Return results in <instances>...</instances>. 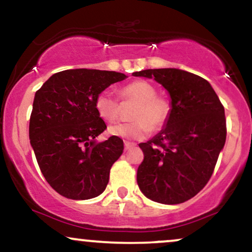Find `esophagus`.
<instances>
[{"mask_svg":"<svg viewBox=\"0 0 252 252\" xmlns=\"http://www.w3.org/2000/svg\"><path fill=\"white\" fill-rule=\"evenodd\" d=\"M124 145H125V149L128 150L129 148H132V147L135 146V143L129 142V141H125V142H124Z\"/></svg>","mask_w":252,"mask_h":252,"instance_id":"obj_1","label":"esophagus"}]
</instances>
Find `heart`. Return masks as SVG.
<instances>
[{
	"instance_id": "heart-1",
	"label": "heart",
	"mask_w": 252,
	"mask_h": 252,
	"mask_svg": "<svg viewBox=\"0 0 252 252\" xmlns=\"http://www.w3.org/2000/svg\"><path fill=\"white\" fill-rule=\"evenodd\" d=\"M156 94V88L146 81H133L120 88V99L134 103L129 112V118L133 120L112 124L107 132L118 138L141 140L148 135L152 128H161L168 122L171 104L166 98ZM94 107L98 116L106 122H113L119 116L118 100L109 91L98 94Z\"/></svg>"
}]
</instances>
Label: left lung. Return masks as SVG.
<instances>
[{"label": "left lung", "instance_id": "1", "mask_svg": "<svg viewBox=\"0 0 252 252\" xmlns=\"http://www.w3.org/2000/svg\"><path fill=\"white\" fill-rule=\"evenodd\" d=\"M169 93L171 112L161 132L140 143L145 158L136 182L150 200L165 205L193 198L210 181L226 142L224 109L210 82L176 68L135 71Z\"/></svg>", "mask_w": 252, "mask_h": 252}]
</instances>
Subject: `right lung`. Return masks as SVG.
I'll use <instances>...</instances> for the list:
<instances>
[{"label": "right lung", "mask_w": 252, "mask_h": 252, "mask_svg": "<svg viewBox=\"0 0 252 252\" xmlns=\"http://www.w3.org/2000/svg\"><path fill=\"white\" fill-rule=\"evenodd\" d=\"M125 74L97 69H68L52 75L34 94L29 126L30 143L48 184L68 199L87 200L103 193L110 169L124 142L110 136L94 100Z\"/></svg>", "instance_id": "right-lung-1"}]
</instances>
